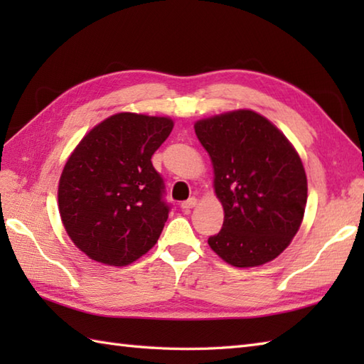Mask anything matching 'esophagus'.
I'll list each match as a JSON object with an SVG mask.
<instances>
[{"mask_svg": "<svg viewBox=\"0 0 364 364\" xmlns=\"http://www.w3.org/2000/svg\"><path fill=\"white\" fill-rule=\"evenodd\" d=\"M197 205V198L196 197H191V198H188L186 202H183L181 203V210H184V211H189L191 208H194Z\"/></svg>", "mask_w": 364, "mask_h": 364, "instance_id": "obj_1", "label": "esophagus"}]
</instances>
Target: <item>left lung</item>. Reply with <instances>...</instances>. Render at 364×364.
Instances as JSON below:
<instances>
[{
	"instance_id": "1",
	"label": "left lung",
	"mask_w": 364,
	"mask_h": 364,
	"mask_svg": "<svg viewBox=\"0 0 364 364\" xmlns=\"http://www.w3.org/2000/svg\"><path fill=\"white\" fill-rule=\"evenodd\" d=\"M211 156L223 225L208 244L235 267L277 258L300 228L306 206L304 164L288 139L266 117L231 111L196 123Z\"/></svg>"
}]
</instances>
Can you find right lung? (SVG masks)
<instances>
[{
	"mask_svg": "<svg viewBox=\"0 0 364 364\" xmlns=\"http://www.w3.org/2000/svg\"><path fill=\"white\" fill-rule=\"evenodd\" d=\"M168 117L120 112L82 137L59 180L67 235L89 258L127 266L158 242L170 205L151 156L168 137Z\"/></svg>",
	"mask_w": 364,
	"mask_h": 364,
	"instance_id": "obj_1",
	"label": "right lung"
}]
</instances>
